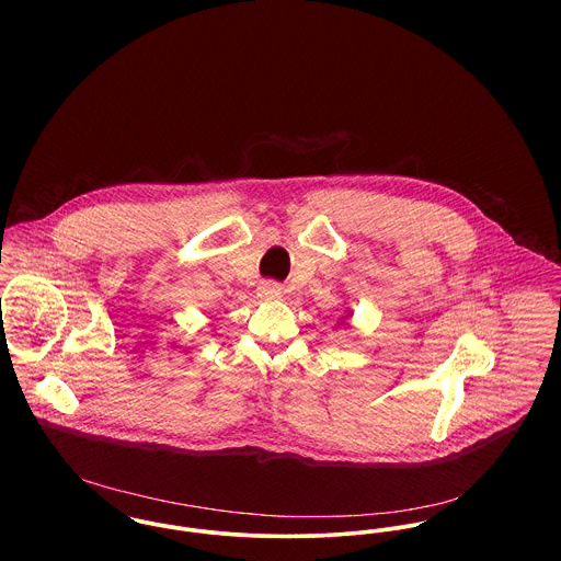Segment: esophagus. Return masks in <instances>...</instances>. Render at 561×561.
<instances>
[{
  "instance_id": "esophagus-1",
  "label": "esophagus",
  "mask_w": 561,
  "mask_h": 561,
  "mask_svg": "<svg viewBox=\"0 0 561 561\" xmlns=\"http://www.w3.org/2000/svg\"><path fill=\"white\" fill-rule=\"evenodd\" d=\"M256 294H259L261 300H276V298H280V285H276V283H272V280H263V283L259 285Z\"/></svg>"
}]
</instances>
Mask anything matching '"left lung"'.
Here are the masks:
<instances>
[{
    "label": "left lung",
    "instance_id": "obj_1",
    "mask_svg": "<svg viewBox=\"0 0 561 561\" xmlns=\"http://www.w3.org/2000/svg\"><path fill=\"white\" fill-rule=\"evenodd\" d=\"M352 320V316H350V313H347V316H341V318H339V321H336V323H339V325H345V321H350Z\"/></svg>",
    "mask_w": 561,
    "mask_h": 561
}]
</instances>
